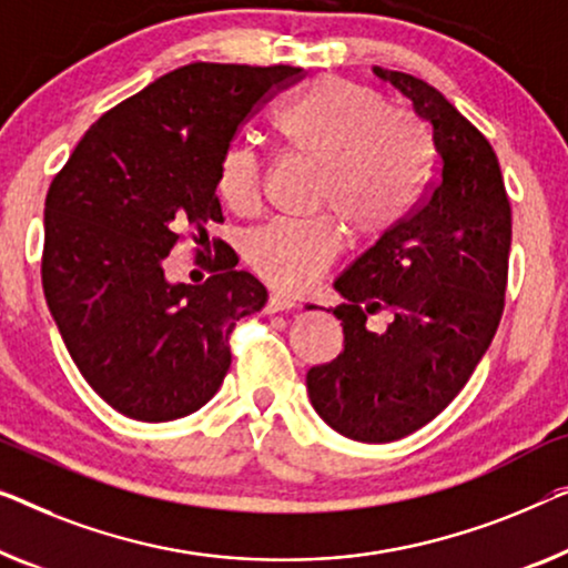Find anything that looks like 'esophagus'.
<instances>
[{
	"instance_id": "1",
	"label": "esophagus",
	"mask_w": 568,
	"mask_h": 568,
	"mask_svg": "<svg viewBox=\"0 0 568 568\" xmlns=\"http://www.w3.org/2000/svg\"><path fill=\"white\" fill-rule=\"evenodd\" d=\"M292 307H294L292 297H286V294H282V292H271L264 312H266V315H274V312H286Z\"/></svg>"
}]
</instances>
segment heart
Wrapping results in <instances>:
<instances>
[{"instance_id":"heart-1","label":"heart","mask_w":568,"mask_h":568,"mask_svg":"<svg viewBox=\"0 0 568 568\" xmlns=\"http://www.w3.org/2000/svg\"><path fill=\"white\" fill-rule=\"evenodd\" d=\"M274 135L294 159L317 169V200L338 212L356 235L379 237L409 215L417 200L430 143L420 122L389 110L372 87L320 79L282 106ZM258 155L230 145L217 166V194L237 215L261 202ZM343 233L333 217L307 223L271 220L245 237L251 268L282 290H304L341 253Z\"/></svg>"}]
</instances>
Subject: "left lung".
<instances>
[{"label": "left lung", "mask_w": 568, "mask_h": 568, "mask_svg": "<svg viewBox=\"0 0 568 568\" xmlns=\"http://www.w3.org/2000/svg\"><path fill=\"white\" fill-rule=\"evenodd\" d=\"M430 128L435 176L420 204L335 278L343 351L312 366L315 413L351 440L420 430L464 389L505 310L513 210L487 138L423 79L374 65ZM393 312L384 334L368 314Z\"/></svg>", "instance_id": "left-lung-1"}]
</instances>
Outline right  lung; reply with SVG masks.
Instances as JSON below:
<instances>
[{
	"instance_id": "add662e5",
	"label": "right lung",
	"mask_w": 568,
	"mask_h": 568,
	"mask_svg": "<svg viewBox=\"0 0 568 568\" xmlns=\"http://www.w3.org/2000/svg\"><path fill=\"white\" fill-rule=\"evenodd\" d=\"M300 77L294 65H182L104 112L48 189L45 302L81 376L125 417L166 423L207 405L235 323L266 304L237 261L184 284L169 282L166 258L186 227L202 243L204 225L223 223L220 159Z\"/></svg>"
}]
</instances>
